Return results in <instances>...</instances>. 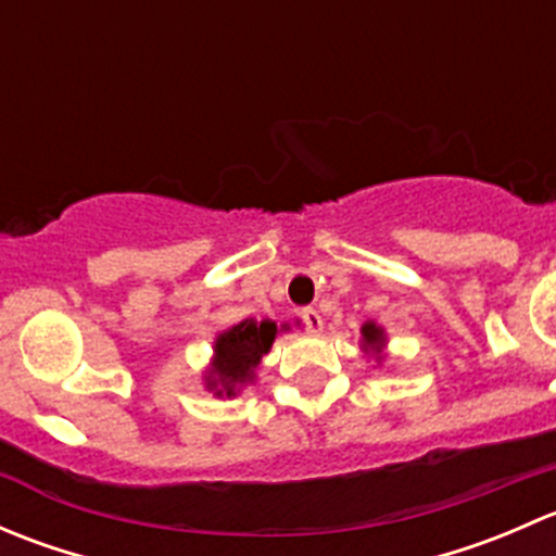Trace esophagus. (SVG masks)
I'll use <instances>...</instances> for the list:
<instances>
[{
  "mask_svg": "<svg viewBox=\"0 0 556 556\" xmlns=\"http://www.w3.org/2000/svg\"><path fill=\"white\" fill-rule=\"evenodd\" d=\"M301 319H304L309 333H319V330H323V317H319L317 309H304L301 312Z\"/></svg>",
  "mask_w": 556,
  "mask_h": 556,
  "instance_id": "obj_1",
  "label": "esophagus"
}]
</instances>
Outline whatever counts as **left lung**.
Returning <instances> with one entry per match:
<instances>
[{
  "mask_svg": "<svg viewBox=\"0 0 556 556\" xmlns=\"http://www.w3.org/2000/svg\"><path fill=\"white\" fill-rule=\"evenodd\" d=\"M361 350L366 352V357H374L377 366H382L387 357V333L379 323L374 319H366L361 325Z\"/></svg>",
  "mask_w": 556,
  "mask_h": 556,
  "instance_id": "obj_1",
  "label": "left lung"
}]
</instances>
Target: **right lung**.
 <instances>
[{"mask_svg": "<svg viewBox=\"0 0 556 556\" xmlns=\"http://www.w3.org/2000/svg\"><path fill=\"white\" fill-rule=\"evenodd\" d=\"M282 330H290V323L277 325L274 319H242L231 328L220 330L212 341V361L201 374L204 387L215 397H237L247 384L255 382V368L261 357L268 355L274 339Z\"/></svg>", "mask_w": 556, "mask_h": 556, "instance_id": "obj_1", "label": "right lung"}]
</instances>
